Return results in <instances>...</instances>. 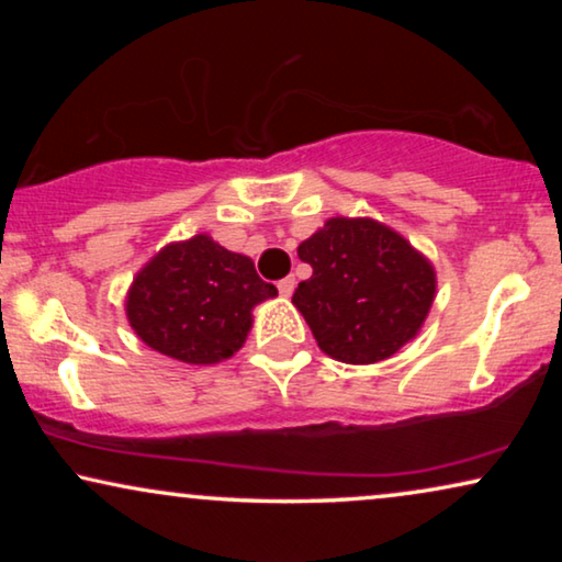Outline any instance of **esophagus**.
Masks as SVG:
<instances>
[{"instance_id":"1","label":"esophagus","mask_w":562,"mask_h":562,"mask_svg":"<svg viewBox=\"0 0 562 562\" xmlns=\"http://www.w3.org/2000/svg\"><path fill=\"white\" fill-rule=\"evenodd\" d=\"M294 289H296V279H294V276H286V279L279 281V294H281L283 299H289L291 294H294Z\"/></svg>"}]
</instances>
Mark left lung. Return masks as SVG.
Listing matches in <instances>:
<instances>
[{
	"label": "left lung",
	"mask_w": 562,
	"mask_h": 562,
	"mask_svg": "<svg viewBox=\"0 0 562 562\" xmlns=\"http://www.w3.org/2000/svg\"><path fill=\"white\" fill-rule=\"evenodd\" d=\"M312 266L291 302L325 356L350 366L386 360L412 342L437 294L432 260L371 217H329L296 248Z\"/></svg>",
	"instance_id": "1"
}]
</instances>
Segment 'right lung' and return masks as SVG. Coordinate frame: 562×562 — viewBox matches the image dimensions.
<instances>
[{"label":"right lung","mask_w":562,"mask_h":562,"mask_svg":"<svg viewBox=\"0 0 562 562\" xmlns=\"http://www.w3.org/2000/svg\"><path fill=\"white\" fill-rule=\"evenodd\" d=\"M279 296L243 252L206 233L168 243L135 273L125 314L135 335L160 356L212 366L248 340L252 310Z\"/></svg>","instance_id":"add662e5"}]
</instances>
